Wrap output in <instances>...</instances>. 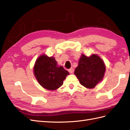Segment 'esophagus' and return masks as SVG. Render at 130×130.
<instances>
[{
  "mask_svg": "<svg viewBox=\"0 0 130 130\" xmlns=\"http://www.w3.org/2000/svg\"><path fill=\"white\" fill-rule=\"evenodd\" d=\"M69 72L70 73V74H72L73 73V71H74V70H73V68H70V69H69Z\"/></svg>",
  "mask_w": 130,
  "mask_h": 130,
  "instance_id": "obj_1",
  "label": "esophagus"
}]
</instances>
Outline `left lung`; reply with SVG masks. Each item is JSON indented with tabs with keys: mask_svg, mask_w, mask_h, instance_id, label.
Wrapping results in <instances>:
<instances>
[{
	"mask_svg": "<svg viewBox=\"0 0 130 130\" xmlns=\"http://www.w3.org/2000/svg\"><path fill=\"white\" fill-rule=\"evenodd\" d=\"M105 66L102 59L97 55L89 57L82 54L74 74L79 83L87 88H93L102 80Z\"/></svg>",
	"mask_w": 130,
	"mask_h": 130,
	"instance_id": "obj_1",
	"label": "left lung"
}]
</instances>
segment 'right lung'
<instances>
[{"mask_svg": "<svg viewBox=\"0 0 130 130\" xmlns=\"http://www.w3.org/2000/svg\"><path fill=\"white\" fill-rule=\"evenodd\" d=\"M34 74L39 84L48 90H55L61 86L63 81L69 74L62 66H58L53 57L43 55L37 60Z\"/></svg>", "mask_w": 130, "mask_h": 130, "instance_id": "right-lung-1", "label": "right lung"}]
</instances>
